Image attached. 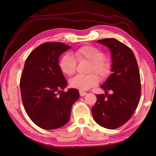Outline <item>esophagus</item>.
Here are the masks:
<instances>
[{
    "instance_id": "34e87169",
    "label": "esophagus",
    "mask_w": 156,
    "mask_h": 156,
    "mask_svg": "<svg viewBox=\"0 0 156 156\" xmlns=\"http://www.w3.org/2000/svg\"><path fill=\"white\" fill-rule=\"evenodd\" d=\"M80 92V95L81 96V97H84V96H85V95H87V92H83V91H80L79 92Z\"/></svg>"
}]
</instances>
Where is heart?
Returning a JSON list of instances; mask_svg holds the SVG:
<instances>
[{"instance_id":"1","label":"heart","mask_w":156,"mask_h":156,"mask_svg":"<svg viewBox=\"0 0 156 156\" xmlns=\"http://www.w3.org/2000/svg\"><path fill=\"white\" fill-rule=\"evenodd\" d=\"M74 55L75 58L69 54H65L61 58L59 68L63 74L68 76L74 74L77 66L76 61L90 62L87 72L90 74L85 76L78 75L70 79L69 85L72 88L80 90H88L96 87L98 83V77L94 73L101 78H105L111 72V62L105 57L104 52L97 47L82 46L74 51Z\"/></svg>"}]
</instances>
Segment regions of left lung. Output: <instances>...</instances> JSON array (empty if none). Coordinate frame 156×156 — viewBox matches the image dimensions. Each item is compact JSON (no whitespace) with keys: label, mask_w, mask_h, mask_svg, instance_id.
<instances>
[{"label":"left lung","mask_w":156,"mask_h":156,"mask_svg":"<svg viewBox=\"0 0 156 156\" xmlns=\"http://www.w3.org/2000/svg\"><path fill=\"white\" fill-rule=\"evenodd\" d=\"M97 42L110 49L112 73L101 86L106 94L96 95L97 100L91 110L98 125L115 129L128 121L137 107L141 97L140 70L133 52L128 46L115 38Z\"/></svg>","instance_id":"1"}]
</instances>
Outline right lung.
<instances>
[{
    "label": "right lung",
    "instance_id": "obj_1",
    "mask_svg": "<svg viewBox=\"0 0 156 156\" xmlns=\"http://www.w3.org/2000/svg\"><path fill=\"white\" fill-rule=\"evenodd\" d=\"M70 48L62 42H45L31 52L20 79L25 110L41 129L62 127L70 117L72 106L79 98L77 89H69L59 68V57Z\"/></svg>",
    "mask_w": 156,
    "mask_h": 156
}]
</instances>
